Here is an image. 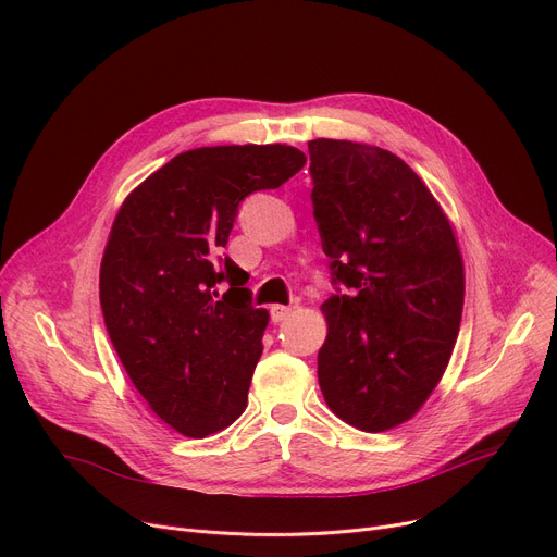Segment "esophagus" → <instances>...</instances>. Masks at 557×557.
<instances>
[{
  "label": "esophagus",
  "instance_id": "esophagus-1",
  "mask_svg": "<svg viewBox=\"0 0 557 557\" xmlns=\"http://www.w3.org/2000/svg\"><path fill=\"white\" fill-rule=\"evenodd\" d=\"M288 315H290V307H284V305H273L271 307L273 323H282V320H286Z\"/></svg>",
  "mask_w": 557,
  "mask_h": 557
}]
</instances>
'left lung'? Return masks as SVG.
<instances>
[{
	"mask_svg": "<svg viewBox=\"0 0 557 557\" xmlns=\"http://www.w3.org/2000/svg\"><path fill=\"white\" fill-rule=\"evenodd\" d=\"M313 219L347 294L323 302L318 382L368 433L411 420L441 384L465 302L456 232L420 175L352 139H311Z\"/></svg>",
	"mask_w": 557,
	"mask_h": 557,
	"instance_id": "left-lung-1",
	"label": "left lung"
}]
</instances>
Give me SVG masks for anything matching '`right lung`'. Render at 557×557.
<instances>
[{
	"mask_svg": "<svg viewBox=\"0 0 557 557\" xmlns=\"http://www.w3.org/2000/svg\"><path fill=\"white\" fill-rule=\"evenodd\" d=\"M305 162L288 144L200 146L139 183L112 221L99 271L108 336L151 411L187 437L246 411L269 325L250 305L248 273L221 257L239 202Z\"/></svg>",
	"mask_w": 557,
	"mask_h": 557,
	"instance_id": "add662e5",
	"label": "right lung"
}]
</instances>
